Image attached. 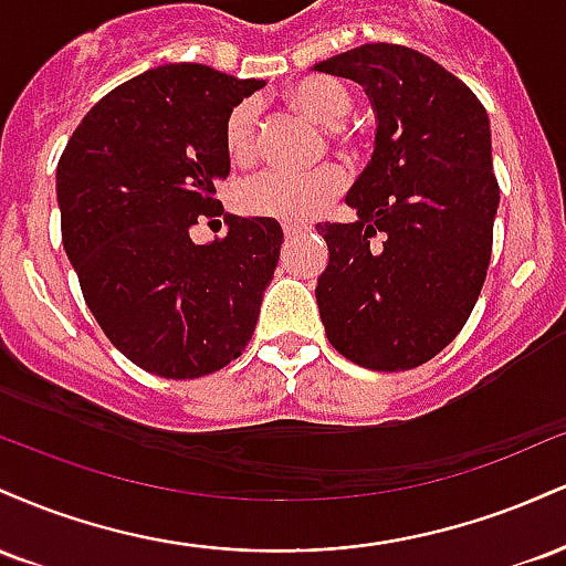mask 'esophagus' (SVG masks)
<instances>
[{"label":"esophagus","instance_id":"esophagus-1","mask_svg":"<svg viewBox=\"0 0 566 566\" xmlns=\"http://www.w3.org/2000/svg\"><path fill=\"white\" fill-rule=\"evenodd\" d=\"M282 231H284V237H287V239H295V237H301V233H305V226H297V223H284V226H282Z\"/></svg>","mask_w":566,"mask_h":566}]
</instances>
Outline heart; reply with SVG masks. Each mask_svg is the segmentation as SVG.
Returning <instances> with one entry per match:
<instances>
[{"mask_svg": "<svg viewBox=\"0 0 566 566\" xmlns=\"http://www.w3.org/2000/svg\"><path fill=\"white\" fill-rule=\"evenodd\" d=\"M290 103L311 119L333 125L350 108L346 84L329 76H305L290 87ZM337 140L350 143L354 135L333 127ZM223 146L233 165H250L258 157V103L244 97L223 122ZM346 188V170L335 161L311 170H263L237 188V207L247 216L276 218L303 223L327 210V205Z\"/></svg>", "mask_w": 566, "mask_h": 566, "instance_id": "obj_1", "label": "heart"}]
</instances>
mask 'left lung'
Masks as SVG:
<instances>
[{
    "label": "left lung",
    "instance_id": "8db88e82",
    "mask_svg": "<svg viewBox=\"0 0 566 566\" xmlns=\"http://www.w3.org/2000/svg\"><path fill=\"white\" fill-rule=\"evenodd\" d=\"M314 69L365 84L378 112L373 161L346 197L359 220L316 226L324 333L354 365L405 373L450 346L484 287L500 201L490 119L469 84L405 44Z\"/></svg>",
    "mask_w": 566,
    "mask_h": 566
}]
</instances>
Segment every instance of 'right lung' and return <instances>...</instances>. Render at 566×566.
<instances>
[{
	"label": "right lung",
	"mask_w": 566,
	"mask_h": 566,
	"mask_svg": "<svg viewBox=\"0 0 566 566\" xmlns=\"http://www.w3.org/2000/svg\"><path fill=\"white\" fill-rule=\"evenodd\" d=\"M263 84L201 63L151 69L101 97L57 161L61 237L84 303L108 340L159 378L218 373L255 333L279 223L229 218L210 244H193L188 229L223 216V122Z\"/></svg>",
	"instance_id": "right-lung-1"
}]
</instances>
